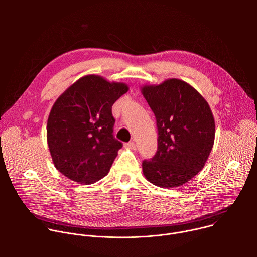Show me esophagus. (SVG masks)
I'll return each instance as SVG.
<instances>
[{
    "label": "esophagus",
    "instance_id": "esophagus-1",
    "mask_svg": "<svg viewBox=\"0 0 257 257\" xmlns=\"http://www.w3.org/2000/svg\"><path fill=\"white\" fill-rule=\"evenodd\" d=\"M125 146H126V148H128V149H131V150H136V144H135L134 141H130V142L126 143Z\"/></svg>",
    "mask_w": 257,
    "mask_h": 257
}]
</instances>
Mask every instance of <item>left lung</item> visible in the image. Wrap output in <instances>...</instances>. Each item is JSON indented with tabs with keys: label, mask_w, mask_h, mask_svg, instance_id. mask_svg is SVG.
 Returning <instances> with one entry per match:
<instances>
[{
	"label": "left lung",
	"mask_w": 257,
	"mask_h": 257,
	"mask_svg": "<svg viewBox=\"0 0 257 257\" xmlns=\"http://www.w3.org/2000/svg\"><path fill=\"white\" fill-rule=\"evenodd\" d=\"M157 120L158 151L142 171L159 187H178L202 170L214 141V119L206 100L188 83L169 79L142 87Z\"/></svg>",
	"instance_id": "8db88e82"
}]
</instances>
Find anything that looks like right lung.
Listing matches in <instances>:
<instances>
[{
	"mask_svg": "<svg viewBox=\"0 0 257 257\" xmlns=\"http://www.w3.org/2000/svg\"><path fill=\"white\" fill-rule=\"evenodd\" d=\"M128 89L124 83L87 75L56 100L47 137L55 167L64 176L91 184L108 173L123 146L113 134L112 106Z\"/></svg>",
	"mask_w": 257,
	"mask_h": 257,
	"instance_id": "1",
	"label": "right lung"
}]
</instances>
